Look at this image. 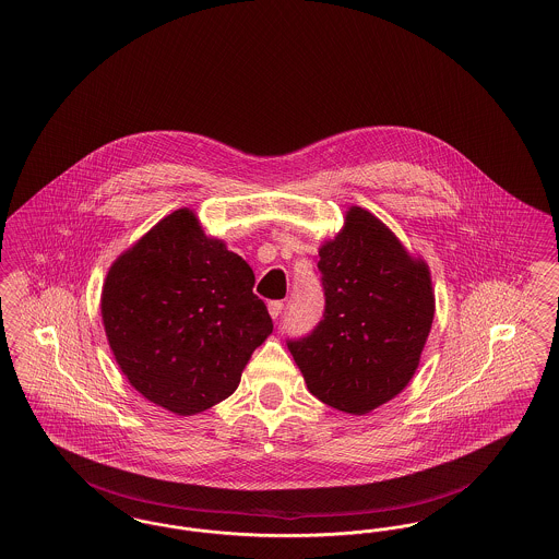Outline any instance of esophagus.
<instances>
[{"label":"esophagus","mask_w":559,"mask_h":559,"mask_svg":"<svg viewBox=\"0 0 559 559\" xmlns=\"http://www.w3.org/2000/svg\"><path fill=\"white\" fill-rule=\"evenodd\" d=\"M269 312L274 320L283 313V301H270L269 304Z\"/></svg>","instance_id":"34e87169"}]
</instances>
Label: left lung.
Returning <instances> with one entry per match:
<instances>
[{"label":"left lung","instance_id":"left-lung-1","mask_svg":"<svg viewBox=\"0 0 559 559\" xmlns=\"http://www.w3.org/2000/svg\"><path fill=\"white\" fill-rule=\"evenodd\" d=\"M318 255L324 318L287 345L312 395L364 416L400 395L420 364L435 318L430 270L358 205Z\"/></svg>","mask_w":559,"mask_h":559}]
</instances>
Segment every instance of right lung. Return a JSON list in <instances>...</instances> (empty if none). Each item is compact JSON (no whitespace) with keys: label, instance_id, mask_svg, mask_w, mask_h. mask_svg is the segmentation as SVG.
<instances>
[{"label":"right lung","instance_id":"add662e5","mask_svg":"<svg viewBox=\"0 0 559 559\" xmlns=\"http://www.w3.org/2000/svg\"><path fill=\"white\" fill-rule=\"evenodd\" d=\"M246 260L180 207L116 258L102 320L114 358L152 403L193 416L223 402L270 333Z\"/></svg>","mask_w":559,"mask_h":559}]
</instances>
